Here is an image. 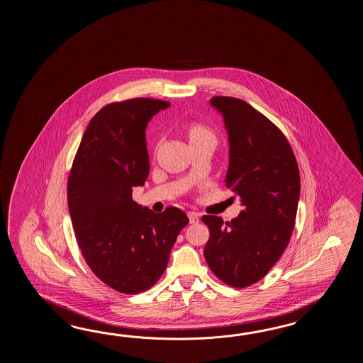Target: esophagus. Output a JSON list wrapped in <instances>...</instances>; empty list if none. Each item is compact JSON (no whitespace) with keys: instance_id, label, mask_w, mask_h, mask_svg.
<instances>
[{"instance_id":"34e87169","label":"esophagus","mask_w":363,"mask_h":363,"mask_svg":"<svg viewBox=\"0 0 363 363\" xmlns=\"http://www.w3.org/2000/svg\"><path fill=\"white\" fill-rule=\"evenodd\" d=\"M188 218H189V222L191 223H199V220H200V216L197 213H188Z\"/></svg>"}]
</instances>
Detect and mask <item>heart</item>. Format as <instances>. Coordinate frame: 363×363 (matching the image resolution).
I'll list each match as a JSON object with an SVG mask.
<instances>
[{
	"label": "heart",
	"instance_id": "heart-1",
	"mask_svg": "<svg viewBox=\"0 0 363 363\" xmlns=\"http://www.w3.org/2000/svg\"><path fill=\"white\" fill-rule=\"evenodd\" d=\"M188 138L189 141H200V140H214L216 141V135L208 127L201 123L191 124L188 127Z\"/></svg>",
	"mask_w": 363,
	"mask_h": 363
}]
</instances>
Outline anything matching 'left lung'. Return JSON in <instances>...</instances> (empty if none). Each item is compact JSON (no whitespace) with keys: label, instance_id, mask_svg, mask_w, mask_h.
Masks as SVG:
<instances>
[{"label":"left lung","instance_id":"left-lung-1","mask_svg":"<svg viewBox=\"0 0 363 363\" xmlns=\"http://www.w3.org/2000/svg\"><path fill=\"white\" fill-rule=\"evenodd\" d=\"M230 140L225 185L244 208L231 222L203 216L210 231L203 255L216 278L245 288L264 278L292 236L300 171L284 133L245 101L214 96Z\"/></svg>","mask_w":363,"mask_h":363}]
</instances>
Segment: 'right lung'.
Masks as SVG:
<instances>
[{"mask_svg":"<svg viewBox=\"0 0 363 363\" xmlns=\"http://www.w3.org/2000/svg\"><path fill=\"white\" fill-rule=\"evenodd\" d=\"M169 106L147 97L104 106L88 124L69 170L67 202L79 249L93 274L121 294L155 286L189 223L180 208L157 214L132 200V188L149 175L147 122Z\"/></svg>","mask_w":363,"mask_h":363,"instance_id":"right-lung-1","label":"right lung"}]
</instances>
